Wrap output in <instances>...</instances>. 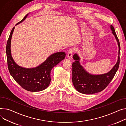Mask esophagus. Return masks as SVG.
I'll list each match as a JSON object with an SVG mask.
<instances>
[{"mask_svg":"<svg viewBox=\"0 0 126 126\" xmlns=\"http://www.w3.org/2000/svg\"><path fill=\"white\" fill-rule=\"evenodd\" d=\"M73 52V49L72 48H70L68 50L67 57V58L69 59H71L72 58Z\"/></svg>","mask_w":126,"mask_h":126,"instance_id":"1","label":"esophagus"}]
</instances>
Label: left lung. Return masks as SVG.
Returning <instances> with one entry per match:
<instances>
[{
    "instance_id": "1",
    "label": "left lung",
    "mask_w": 126,
    "mask_h": 126,
    "mask_svg": "<svg viewBox=\"0 0 126 126\" xmlns=\"http://www.w3.org/2000/svg\"><path fill=\"white\" fill-rule=\"evenodd\" d=\"M110 28L118 43L119 54L116 64L110 71L101 74H91L80 64V59L78 54H75L73 56L75 61L72 63V82L75 89L80 93L93 94L102 91L110 83L118 70L120 64V41L114 27L110 25Z\"/></svg>"
}]
</instances>
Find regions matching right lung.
<instances>
[{
    "label": "right lung",
    "instance_id": "right-lung-1",
    "mask_svg": "<svg viewBox=\"0 0 126 126\" xmlns=\"http://www.w3.org/2000/svg\"><path fill=\"white\" fill-rule=\"evenodd\" d=\"M28 14L17 25L26 19ZM15 27L12 29L8 39L6 53L8 68L14 79L23 89L30 92H39L47 88L51 82V71L52 68L65 58V53L57 52L50 55L47 59L36 67L24 68L16 64L12 56L11 39Z\"/></svg>",
    "mask_w": 126,
    "mask_h": 126
}]
</instances>
